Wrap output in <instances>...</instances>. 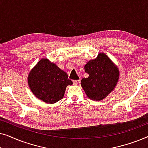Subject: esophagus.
<instances>
[{"label":"esophagus","mask_w":148,"mask_h":148,"mask_svg":"<svg viewBox=\"0 0 148 148\" xmlns=\"http://www.w3.org/2000/svg\"><path fill=\"white\" fill-rule=\"evenodd\" d=\"M79 81L80 80H75V81H73V84L74 85H77L79 83Z\"/></svg>","instance_id":"34e87169"}]
</instances>
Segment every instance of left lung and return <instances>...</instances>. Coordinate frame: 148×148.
<instances>
[{"mask_svg": "<svg viewBox=\"0 0 148 148\" xmlns=\"http://www.w3.org/2000/svg\"><path fill=\"white\" fill-rule=\"evenodd\" d=\"M88 78H83L81 86L91 100L100 101L114 90L119 79V69L104 52L90 60L84 66Z\"/></svg>", "mask_w": 148, "mask_h": 148, "instance_id": "left-lung-1", "label": "left lung"}]
</instances>
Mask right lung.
Here are the masks:
<instances>
[{
  "mask_svg": "<svg viewBox=\"0 0 148 148\" xmlns=\"http://www.w3.org/2000/svg\"><path fill=\"white\" fill-rule=\"evenodd\" d=\"M27 82L32 94L47 104H54L63 98L66 87L73 84L64 71L45 58L30 71Z\"/></svg>",
  "mask_w": 148,
  "mask_h": 148,
  "instance_id": "obj_1",
  "label": "right lung"
}]
</instances>
